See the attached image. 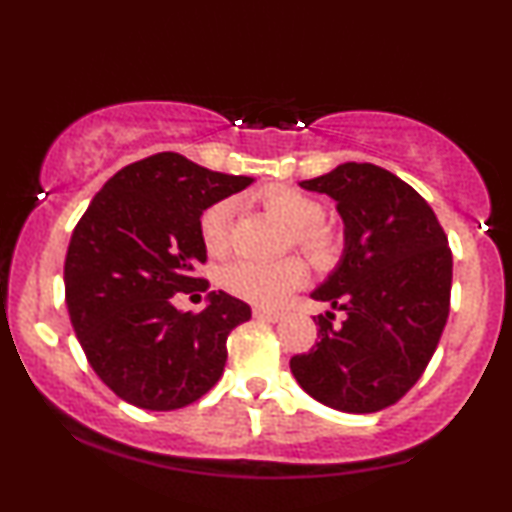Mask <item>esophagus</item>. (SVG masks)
Listing matches in <instances>:
<instances>
[{"label":"esophagus","instance_id":"34e87169","mask_svg":"<svg viewBox=\"0 0 512 512\" xmlns=\"http://www.w3.org/2000/svg\"><path fill=\"white\" fill-rule=\"evenodd\" d=\"M252 315L257 317V320H267V322H279L284 313H279V310H272V308H262V305H257V308H252Z\"/></svg>","mask_w":512,"mask_h":512}]
</instances>
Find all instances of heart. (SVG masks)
Segmentation results:
<instances>
[{
    "instance_id": "obj_1",
    "label": "heart",
    "mask_w": 512,
    "mask_h": 512,
    "mask_svg": "<svg viewBox=\"0 0 512 512\" xmlns=\"http://www.w3.org/2000/svg\"><path fill=\"white\" fill-rule=\"evenodd\" d=\"M262 204L272 214L284 219L293 228L296 245L303 250L315 267H330L339 255V238L330 226H325L322 216L325 209L315 197L291 187H276L262 195ZM233 219H236V204L231 199L211 204L199 221L202 243L211 255H223L231 245ZM221 286L233 296L257 305H276L284 301L293 289L305 281V267L301 260L289 257L279 262H257L236 260L221 269Z\"/></svg>"
}]
</instances>
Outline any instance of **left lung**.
Masks as SVG:
<instances>
[{
    "label": "left lung",
    "instance_id": "8db88e82",
    "mask_svg": "<svg viewBox=\"0 0 512 512\" xmlns=\"http://www.w3.org/2000/svg\"><path fill=\"white\" fill-rule=\"evenodd\" d=\"M301 187L332 197L344 221L342 260L310 296L346 317L334 327V313L317 315L320 342L291 358V373L325 407L380 411L421 378L448 322V236L414 187L373 163Z\"/></svg>",
    "mask_w": 512,
    "mask_h": 512
}]
</instances>
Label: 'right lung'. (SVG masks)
<instances>
[{"instance_id":"obj_1","label":"right lung","mask_w":512,"mask_h":512,"mask_svg":"<svg viewBox=\"0 0 512 512\" xmlns=\"http://www.w3.org/2000/svg\"><path fill=\"white\" fill-rule=\"evenodd\" d=\"M250 182L163 151L117 170L76 223L69 320L98 378L134 407L180 409L219 383L226 339L250 305L211 291L202 313H182L173 296L209 289L192 274L207 262L199 219Z\"/></svg>"}]
</instances>
